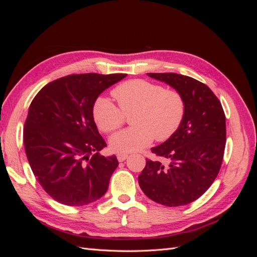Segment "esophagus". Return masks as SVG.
Instances as JSON below:
<instances>
[{
	"label": "esophagus",
	"mask_w": 257,
	"mask_h": 257,
	"mask_svg": "<svg viewBox=\"0 0 257 257\" xmlns=\"http://www.w3.org/2000/svg\"><path fill=\"white\" fill-rule=\"evenodd\" d=\"M127 157H128V155L125 154V153H119L118 155H116V159H118L119 162H123V161H125L127 159Z\"/></svg>",
	"instance_id": "1"
}]
</instances>
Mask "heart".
<instances>
[{"label":"heart","mask_w":257,"mask_h":257,"mask_svg":"<svg viewBox=\"0 0 257 257\" xmlns=\"http://www.w3.org/2000/svg\"><path fill=\"white\" fill-rule=\"evenodd\" d=\"M119 107L109 98L98 97L92 108L93 119L104 133L118 130L132 115L133 127L114 134L109 147L116 153H130L144 149L155 138L165 142L181 125L185 113L182 95L176 90L144 79H133L112 90Z\"/></svg>","instance_id":"b5f03b06"}]
</instances>
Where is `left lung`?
<instances>
[{
	"instance_id": "left-lung-1",
	"label": "left lung",
	"mask_w": 257,
	"mask_h": 257,
	"mask_svg": "<svg viewBox=\"0 0 257 257\" xmlns=\"http://www.w3.org/2000/svg\"><path fill=\"white\" fill-rule=\"evenodd\" d=\"M182 95L185 113L181 125L165 143L151 148L157 157L146 160L138 182L146 195L167 207L188 205L211 186L220 172L225 144L226 123L221 102L203 82L175 73H149Z\"/></svg>"
}]
</instances>
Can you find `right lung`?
<instances>
[{
	"instance_id": "right-lung-1",
	"label": "right lung",
	"mask_w": 257,
	"mask_h": 257,
	"mask_svg": "<svg viewBox=\"0 0 257 257\" xmlns=\"http://www.w3.org/2000/svg\"><path fill=\"white\" fill-rule=\"evenodd\" d=\"M126 74H76L46 84L30 105L23 142L31 169L50 197L83 206L102 197L119 162L99 151L92 108L98 95Z\"/></svg>"
}]
</instances>
